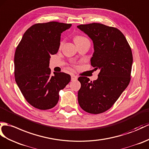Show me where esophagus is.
<instances>
[{
  "label": "esophagus",
  "instance_id": "34e87169",
  "mask_svg": "<svg viewBox=\"0 0 149 149\" xmlns=\"http://www.w3.org/2000/svg\"><path fill=\"white\" fill-rule=\"evenodd\" d=\"M71 80L72 81H77V76H75V75H71Z\"/></svg>",
  "mask_w": 149,
  "mask_h": 149
}]
</instances>
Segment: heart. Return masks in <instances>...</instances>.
Instances as JSON below:
<instances>
[{
  "mask_svg": "<svg viewBox=\"0 0 149 149\" xmlns=\"http://www.w3.org/2000/svg\"><path fill=\"white\" fill-rule=\"evenodd\" d=\"M74 40L75 43V44H77V43L83 42V41L86 40H88V39H87V38H86V37H84V36L78 35V36H76L74 37ZM62 44H63V42H62V41H61V42H60V46H62Z\"/></svg>",
  "mask_w": 149,
  "mask_h": 149,
  "instance_id": "heart-1",
  "label": "heart"
}]
</instances>
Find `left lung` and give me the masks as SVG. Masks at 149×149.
Wrapping results in <instances>:
<instances>
[{"label":"left lung","mask_w":149,"mask_h":149,"mask_svg":"<svg viewBox=\"0 0 149 149\" xmlns=\"http://www.w3.org/2000/svg\"><path fill=\"white\" fill-rule=\"evenodd\" d=\"M77 28L93 40L95 51L91 65L100 70L95 81L82 76L78 78L81 84L78 102L86 112L101 113L111 108L128 86L132 51L123 33L115 27L93 23Z\"/></svg>","instance_id":"8db88e82"}]
</instances>
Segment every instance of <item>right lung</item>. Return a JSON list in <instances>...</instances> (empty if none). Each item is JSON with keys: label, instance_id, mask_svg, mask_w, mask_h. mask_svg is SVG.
Here are the masks:
<instances>
[{"label": "right lung", "instance_id": "obj_1", "mask_svg": "<svg viewBox=\"0 0 149 149\" xmlns=\"http://www.w3.org/2000/svg\"><path fill=\"white\" fill-rule=\"evenodd\" d=\"M72 24L50 22L36 23L28 29L16 47L15 77L24 98L40 110L52 109L57 104L59 91L70 81V75L54 72L49 68L51 54L57 53L61 33Z\"/></svg>", "mask_w": 149, "mask_h": 149}]
</instances>
